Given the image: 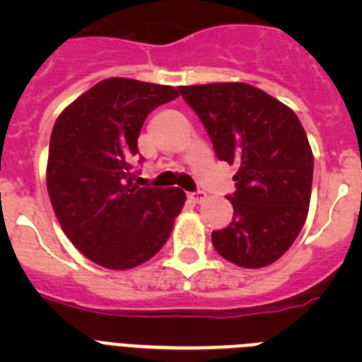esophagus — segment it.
Returning <instances> with one entry per match:
<instances>
[{"mask_svg":"<svg viewBox=\"0 0 362 362\" xmlns=\"http://www.w3.org/2000/svg\"><path fill=\"white\" fill-rule=\"evenodd\" d=\"M188 199H192L194 203H201L204 199V192H192V194H188Z\"/></svg>","mask_w":362,"mask_h":362,"instance_id":"1","label":"esophagus"}]
</instances>
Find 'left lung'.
I'll return each mask as SVG.
<instances>
[{"label":"left lung","instance_id":"obj_1","mask_svg":"<svg viewBox=\"0 0 362 362\" xmlns=\"http://www.w3.org/2000/svg\"><path fill=\"white\" fill-rule=\"evenodd\" d=\"M203 121L221 161L238 166L228 196L233 219L212 245L243 268L276 263L308 216L313 153L299 117L279 99L246 83L179 86Z\"/></svg>","mask_w":362,"mask_h":362}]
</instances>
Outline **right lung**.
Returning <instances> with one entry per match:
<instances>
[{
  "instance_id": "obj_1",
  "label": "right lung",
  "mask_w": 362,
  "mask_h": 362,
  "mask_svg": "<svg viewBox=\"0 0 362 362\" xmlns=\"http://www.w3.org/2000/svg\"><path fill=\"white\" fill-rule=\"evenodd\" d=\"M177 95L174 86L108 78L56 119L47 161L50 203L66 238L99 267L146 263L183 210V190L139 188L132 172L146 116Z\"/></svg>"
}]
</instances>
